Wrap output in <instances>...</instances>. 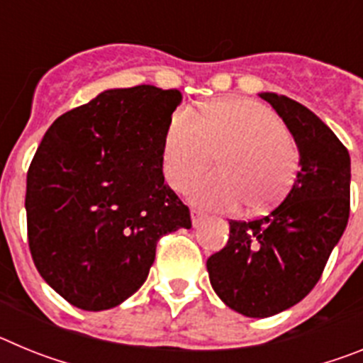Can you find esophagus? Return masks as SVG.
Returning <instances> with one entry per match:
<instances>
[{"label":"esophagus","instance_id":"1","mask_svg":"<svg viewBox=\"0 0 363 363\" xmlns=\"http://www.w3.org/2000/svg\"><path fill=\"white\" fill-rule=\"evenodd\" d=\"M191 220H192V225H198L201 220H205V214L198 209H192L191 211Z\"/></svg>","mask_w":363,"mask_h":363}]
</instances>
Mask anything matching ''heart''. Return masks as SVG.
<instances>
[{"mask_svg":"<svg viewBox=\"0 0 363 363\" xmlns=\"http://www.w3.org/2000/svg\"><path fill=\"white\" fill-rule=\"evenodd\" d=\"M220 174L198 182L192 201L211 209H251L278 203L291 191L300 150L277 112L252 99H223L201 111L200 118L179 108L163 136V172L174 191L189 185L213 165Z\"/></svg>","mask_w":363,"mask_h":363,"instance_id":"1","label":"heart"}]
</instances>
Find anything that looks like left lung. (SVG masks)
Returning a JSON list of instances; mask_svg holds the SVG:
<instances>
[{
  "label": "left lung",
  "mask_w": 363,
  "mask_h": 363,
  "mask_svg": "<svg viewBox=\"0 0 363 363\" xmlns=\"http://www.w3.org/2000/svg\"><path fill=\"white\" fill-rule=\"evenodd\" d=\"M300 150L296 182L267 216L230 220L227 245L207 259L211 285L249 318L289 309L318 284L351 211V158L314 112L287 96L262 92Z\"/></svg>",
  "instance_id": "obj_1"
}]
</instances>
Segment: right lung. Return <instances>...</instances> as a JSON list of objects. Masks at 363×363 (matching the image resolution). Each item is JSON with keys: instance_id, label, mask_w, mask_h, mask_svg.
Here are the masks:
<instances>
[{"instance_id": "obj_1", "label": "right lung", "mask_w": 363, "mask_h": 363, "mask_svg": "<svg viewBox=\"0 0 363 363\" xmlns=\"http://www.w3.org/2000/svg\"><path fill=\"white\" fill-rule=\"evenodd\" d=\"M179 101V91L152 85L105 91L45 133L27 172L28 249L72 306H120L147 280L158 240L192 227L162 171Z\"/></svg>"}]
</instances>
